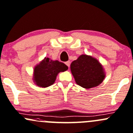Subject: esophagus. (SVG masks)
Returning a JSON list of instances; mask_svg holds the SVG:
<instances>
[{
    "instance_id": "obj_1",
    "label": "esophagus",
    "mask_w": 133,
    "mask_h": 133,
    "mask_svg": "<svg viewBox=\"0 0 133 133\" xmlns=\"http://www.w3.org/2000/svg\"><path fill=\"white\" fill-rule=\"evenodd\" d=\"M65 64H66L67 66H68V68H69V67H70V61H67V62H65Z\"/></svg>"
}]
</instances>
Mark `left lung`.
Masks as SVG:
<instances>
[{
    "mask_svg": "<svg viewBox=\"0 0 133 133\" xmlns=\"http://www.w3.org/2000/svg\"><path fill=\"white\" fill-rule=\"evenodd\" d=\"M71 71L76 83L86 89L98 86L105 76L103 66L98 61L85 54L80 55L71 63Z\"/></svg>",
    "mask_w": 133,
    "mask_h": 133,
    "instance_id": "left-lung-1",
    "label": "left lung"
}]
</instances>
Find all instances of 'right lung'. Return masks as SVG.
Segmentation results:
<instances>
[{
    "instance_id": "right-lung-1",
    "label": "right lung",
    "mask_w": 133,
    "mask_h": 133,
    "mask_svg": "<svg viewBox=\"0 0 133 133\" xmlns=\"http://www.w3.org/2000/svg\"><path fill=\"white\" fill-rule=\"evenodd\" d=\"M68 69V67L63 62L45 57L35 67L33 81L36 85L42 88L50 87L55 83L60 72Z\"/></svg>"
}]
</instances>
